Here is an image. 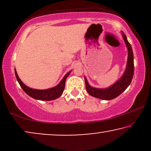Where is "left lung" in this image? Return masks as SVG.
Segmentation results:
<instances>
[{
    "label": "left lung",
    "mask_w": 151,
    "mask_h": 151,
    "mask_svg": "<svg viewBox=\"0 0 151 151\" xmlns=\"http://www.w3.org/2000/svg\"><path fill=\"white\" fill-rule=\"evenodd\" d=\"M122 38L124 40L128 50V59L125 71L118 80H117L111 86L105 88L93 87L88 84L87 79L84 76L86 89L88 93L93 97L104 100H113L124 91L131 84L134 74L133 53V50H132V47L128 41L126 35L122 32Z\"/></svg>",
    "instance_id": "left-lung-1"
}]
</instances>
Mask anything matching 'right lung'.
Masks as SVG:
<instances>
[{
    "label": "right lung",
    "instance_id": "1",
    "mask_svg": "<svg viewBox=\"0 0 151 151\" xmlns=\"http://www.w3.org/2000/svg\"><path fill=\"white\" fill-rule=\"evenodd\" d=\"M71 71L68 72L66 75L64 76V78L62 79L59 84L54 87L47 88V89H35V88H32L29 86H26L23 82L21 81L20 78L18 77L17 72L15 69V75L16 78L17 79L18 83L20 86L23 89L24 92L26 93L28 96L32 97V98L36 99L38 100H44V101H50L54 100L55 99L58 98L59 97L61 96L63 94V91L65 89V81L68 76L71 73Z\"/></svg>",
    "mask_w": 151,
    "mask_h": 151
}]
</instances>
